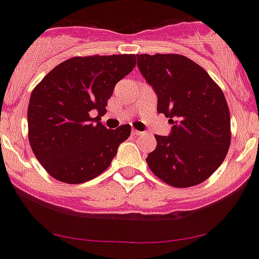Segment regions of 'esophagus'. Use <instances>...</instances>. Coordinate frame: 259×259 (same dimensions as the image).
<instances>
[{"instance_id":"1","label":"esophagus","mask_w":259,"mask_h":259,"mask_svg":"<svg viewBox=\"0 0 259 259\" xmlns=\"http://www.w3.org/2000/svg\"><path fill=\"white\" fill-rule=\"evenodd\" d=\"M132 134H133V135H140V134H142V132H139V130L133 129V130H132Z\"/></svg>"}]
</instances>
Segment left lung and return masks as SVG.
Wrapping results in <instances>:
<instances>
[{
    "instance_id": "8db88e82",
    "label": "left lung",
    "mask_w": 259,
    "mask_h": 259,
    "mask_svg": "<svg viewBox=\"0 0 259 259\" xmlns=\"http://www.w3.org/2000/svg\"><path fill=\"white\" fill-rule=\"evenodd\" d=\"M137 64L158 99L157 111L173 125L168 137L154 135L147 163L173 187L209 178L227 157L230 114L220 87L204 68L180 54H140Z\"/></svg>"
}]
</instances>
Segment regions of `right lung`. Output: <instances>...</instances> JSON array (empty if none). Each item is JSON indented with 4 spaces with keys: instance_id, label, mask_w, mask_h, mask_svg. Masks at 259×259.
<instances>
[{
    "instance_id": "right-lung-1",
    "label": "right lung",
    "mask_w": 259,
    "mask_h": 259,
    "mask_svg": "<svg viewBox=\"0 0 259 259\" xmlns=\"http://www.w3.org/2000/svg\"><path fill=\"white\" fill-rule=\"evenodd\" d=\"M134 67V54L74 57L58 64L35 87L27 109L29 142L52 177L87 182L111 164L132 127L106 129L99 120L115 84ZM91 112L99 116L92 119Z\"/></svg>"
}]
</instances>
